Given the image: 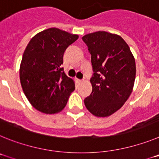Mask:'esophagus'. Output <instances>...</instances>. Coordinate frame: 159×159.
<instances>
[{
  "label": "esophagus",
  "instance_id": "1",
  "mask_svg": "<svg viewBox=\"0 0 159 159\" xmlns=\"http://www.w3.org/2000/svg\"><path fill=\"white\" fill-rule=\"evenodd\" d=\"M84 81V80H79V79H76V83L77 84H81V83Z\"/></svg>",
  "mask_w": 159,
  "mask_h": 159
}]
</instances>
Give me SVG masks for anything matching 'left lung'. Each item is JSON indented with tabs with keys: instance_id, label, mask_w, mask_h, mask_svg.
<instances>
[{
	"instance_id": "obj_1",
	"label": "left lung",
	"mask_w": 159,
	"mask_h": 159,
	"mask_svg": "<svg viewBox=\"0 0 159 159\" xmlns=\"http://www.w3.org/2000/svg\"><path fill=\"white\" fill-rule=\"evenodd\" d=\"M82 40L92 55V92L84 104L92 115L107 117L123 107L131 94L135 80L134 56L119 35L99 31Z\"/></svg>"
}]
</instances>
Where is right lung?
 I'll list each match as a JSON object with an SVG mask.
<instances>
[{
  "mask_svg": "<svg viewBox=\"0 0 159 159\" xmlns=\"http://www.w3.org/2000/svg\"><path fill=\"white\" fill-rule=\"evenodd\" d=\"M78 38L51 28L33 36L25 48L20 67V84L28 100L39 111H61L75 90V83L61 64L67 48Z\"/></svg>",
  "mask_w": 159,
  "mask_h": 159,
  "instance_id": "1",
  "label": "right lung"
}]
</instances>
